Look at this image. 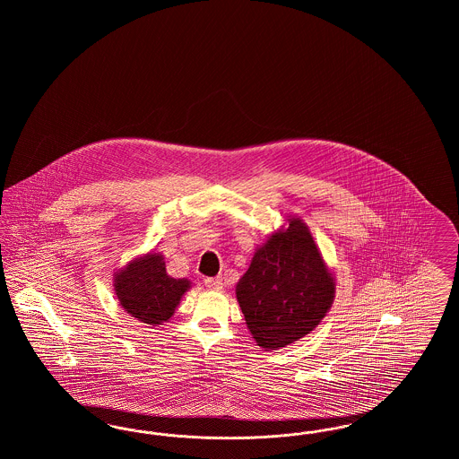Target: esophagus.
<instances>
[{
	"instance_id": "34e87169",
	"label": "esophagus",
	"mask_w": 459,
	"mask_h": 459,
	"mask_svg": "<svg viewBox=\"0 0 459 459\" xmlns=\"http://www.w3.org/2000/svg\"><path fill=\"white\" fill-rule=\"evenodd\" d=\"M204 285L210 289H221L223 282L220 277H208V279H204Z\"/></svg>"
}]
</instances>
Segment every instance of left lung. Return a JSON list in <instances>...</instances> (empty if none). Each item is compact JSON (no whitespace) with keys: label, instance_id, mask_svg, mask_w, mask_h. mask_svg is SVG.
<instances>
[{"label":"left lung","instance_id":"obj_1","mask_svg":"<svg viewBox=\"0 0 459 459\" xmlns=\"http://www.w3.org/2000/svg\"><path fill=\"white\" fill-rule=\"evenodd\" d=\"M335 284L301 220L273 234L238 282V301L258 346L279 350L305 337L325 316Z\"/></svg>","mask_w":459,"mask_h":459}]
</instances>
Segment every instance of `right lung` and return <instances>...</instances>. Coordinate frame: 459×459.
<instances>
[{"instance_id": "obj_1", "label": "right lung", "mask_w": 459, "mask_h": 459, "mask_svg": "<svg viewBox=\"0 0 459 459\" xmlns=\"http://www.w3.org/2000/svg\"><path fill=\"white\" fill-rule=\"evenodd\" d=\"M189 281L167 275L161 255H146L115 277V292L122 307L139 322L160 325L174 315Z\"/></svg>"}]
</instances>
